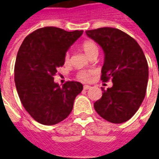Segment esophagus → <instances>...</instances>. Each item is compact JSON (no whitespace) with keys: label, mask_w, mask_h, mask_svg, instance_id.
I'll use <instances>...</instances> for the list:
<instances>
[{"label":"esophagus","mask_w":159,"mask_h":159,"mask_svg":"<svg viewBox=\"0 0 159 159\" xmlns=\"http://www.w3.org/2000/svg\"><path fill=\"white\" fill-rule=\"evenodd\" d=\"M89 89H91V87H90L89 85H84V86H83V89L84 90H88Z\"/></svg>","instance_id":"1"}]
</instances>
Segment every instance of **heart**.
<instances>
[{
  "label": "heart",
  "instance_id": "obj_1",
  "mask_svg": "<svg viewBox=\"0 0 159 159\" xmlns=\"http://www.w3.org/2000/svg\"><path fill=\"white\" fill-rule=\"evenodd\" d=\"M82 48L85 52L88 57H89L91 54H93V52H98L99 51V48H98V45L94 42H92V41H86L83 43L82 45ZM69 58L70 55L68 52H66L65 54V62L68 63L69 62ZM93 72L92 71H82L78 74V78L80 80H83V81H88L89 80L90 76H92Z\"/></svg>",
  "mask_w": 159,
  "mask_h": 159
}]
</instances>
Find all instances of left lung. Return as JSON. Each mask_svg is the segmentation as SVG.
I'll return each instance as SVG.
<instances>
[{"label":"left lung","mask_w":159,"mask_h":159,"mask_svg":"<svg viewBox=\"0 0 159 159\" xmlns=\"http://www.w3.org/2000/svg\"><path fill=\"white\" fill-rule=\"evenodd\" d=\"M87 36L102 48L105 53L101 80L111 79L113 85L105 90L93 104L100 117L108 122L122 123L133 117L143 101L148 65L135 40L122 30L111 27L87 30Z\"/></svg>","instance_id":"8db88e82"}]
</instances>
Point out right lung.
Wrapping results in <instances>:
<instances>
[{
    "label": "right lung",
    "mask_w": 159,
    "mask_h": 159,
    "mask_svg": "<svg viewBox=\"0 0 159 159\" xmlns=\"http://www.w3.org/2000/svg\"><path fill=\"white\" fill-rule=\"evenodd\" d=\"M83 33L48 26L30 33L20 46L14 67L16 89L25 109L36 122L53 125L71 112L83 84L66 82L60 87L53 76L64 66L67 50Z\"/></svg>",
    "instance_id": "obj_1"
}]
</instances>
